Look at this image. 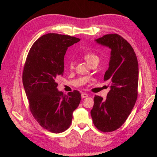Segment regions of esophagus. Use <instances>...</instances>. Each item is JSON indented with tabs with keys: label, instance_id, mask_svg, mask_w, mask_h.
<instances>
[{
	"label": "esophagus",
	"instance_id": "34e87169",
	"mask_svg": "<svg viewBox=\"0 0 157 157\" xmlns=\"http://www.w3.org/2000/svg\"><path fill=\"white\" fill-rule=\"evenodd\" d=\"M88 96V94H86V93H82V98H87Z\"/></svg>",
	"mask_w": 157,
	"mask_h": 157
}]
</instances>
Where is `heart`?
Returning <instances> with one entry per match:
<instances>
[{"label":"heart","mask_w":157,"mask_h":157,"mask_svg":"<svg viewBox=\"0 0 157 157\" xmlns=\"http://www.w3.org/2000/svg\"><path fill=\"white\" fill-rule=\"evenodd\" d=\"M84 58L90 65L94 63H98L100 60L99 56L96 53L90 51L86 52L84 54ZM69 67L71 69H72L74 67V63L72 61H70L69 62Z\"/></svg>","instance_id":"heart-1"}]
</instances>
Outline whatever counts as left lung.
Listing matches in <instances>:
<instances>
[{
    "instance_id": "left-lung-1",
    "label": "left lung",
    "mask_w": 157,
    "mask_h": 157,
    "mask_svg": "<svg viewBox=\"0 0 157 157\" xmlns=\"http://www.w3.org/2000/svg\"><path fill=\"white\" fill-rule=\"evenodd\" d=\"M111 50L104 80L111 82L106 98L95 95L91 116L100 131L110 132L119 128L126 121L138 97V62L129 43L117 34H106L95 40Z\"/></svg>"
}]
</instances>
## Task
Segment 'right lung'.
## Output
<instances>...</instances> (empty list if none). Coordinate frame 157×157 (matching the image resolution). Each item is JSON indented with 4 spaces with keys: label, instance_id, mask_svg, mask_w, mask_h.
<instances>
[{
    "label": "right lung",
    "instance_id": "add662e5",
    "mask_svg": "<svg viewBox=\"0 0 157 157\" xmlns=\"http://www.w3.org/2000/svg\"><path fill=\"white\" fill-rule=\"evenodd\" d=\"M80 39L50 33L38 38L28 52L23 71V84L32 115L42 128L52 133L67 129L73 112L79 106L78 90L63 94L56 79L64 72V56Z\"/></svg>",
    "mask_w": 157,
    "mask_h": 157
}]
</instances>
